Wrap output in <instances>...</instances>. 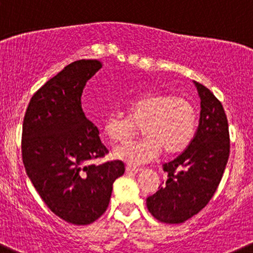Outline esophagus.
<instances>
[{
	"mask_svg": "<svg viewBox=\"0 0 253 253\" xmlns=\"http://www.w3.org/2000/svg\"><path fill=\"white\" fill-rule=\"evenodd\" d=\"M126 170L128 171V173H138V171H141V168H138V167H133V166H127Z\"/></svg>",
	"mask_w": 253,
	"mask_h": 253,
	"instance_id": "1",
	"label": "esophagus"
}]
</instances>
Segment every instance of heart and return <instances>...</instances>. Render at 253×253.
<instances>
[{
  "label": "heart",
  "instance_id": "heart-1",
  "mask_svg": "<svg viewBox=\"0 0 253 253\" xmlns=\"http://www.w3.org/2000/svg\"><path fill=\"white\" fill-rule=\"evenodd\" d=\"M127 115H109L104 132L115 143L128 141L141 127L144 137L115 149L114 156L128 164H143L157 158L162 151L167 156L188 148L198 128V111L192 101L164 92H148L128 100Z\"/></svg>",
  "mask_w": 253,
  "mask_h": 253
}]
</instances>
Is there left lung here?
Returning <instances> with one entry per match:
<instances>
[{"label":"left lung","instance_id":"8db88e82","mask_svg":"<svg viewBox=\"0 0 253 253\" xmlns=\"http://www.w3.org/2000/svg\"><path fill=\"white\" fill-rule=\"evenodd\" d=\"M200 120L192 143L175 159L163 164L166 183L147 198L149 212L166 224H181L207 207L221 181L230 156L227 117L221 102L204 85Z\"/></svg>","mask_w":253,"mask_h":253}]
</instances>
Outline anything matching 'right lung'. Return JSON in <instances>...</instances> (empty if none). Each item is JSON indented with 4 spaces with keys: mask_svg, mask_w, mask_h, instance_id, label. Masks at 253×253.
I'll list each match as a JSON object with an SVG mask.
<instances>
[{
    "mask_svg": "<svg viewBox=\"0 0 253 253\" xmlns=\"http://www.w3.org/2000/svg\"><path fill=\"white\" fill-rule=\"evenodd\" d=\"M101 67L91 59L70 63L32 96L23 120L27 175L46 207L74 225L91 224L106 211L112 184L125 173L121 161L91 163L109 151L83 111L82 94Z\"/></svg>",
    "mask_w": 253,
    "mask_h": 253,
    "instance_id": "add662e5",
    "label": "right lung"
}]
</instances>
